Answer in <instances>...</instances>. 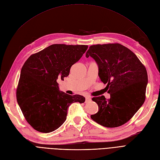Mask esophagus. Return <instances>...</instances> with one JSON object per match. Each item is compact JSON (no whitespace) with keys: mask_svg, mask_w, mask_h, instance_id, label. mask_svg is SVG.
I'll return each mask as SVG.
<instances>
[{"mask_svg":"<svg viewBox=\"0 0 160 160\" xmlns=\"http://www.w3.org/2000/svg\"><path fill=\"white\" fill-rule=\"evenodd\" d=\"M91 101V98L89 97H86V102H90Z\"/></svg>","mask_w":160,"mask_h":160,"instance_id":"esophagus-1","label":"esophagus"}]
</instances>
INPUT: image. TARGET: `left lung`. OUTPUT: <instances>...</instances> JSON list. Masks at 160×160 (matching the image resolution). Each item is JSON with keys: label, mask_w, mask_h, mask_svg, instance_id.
Returning a JSON list of instances; mask_svg holds the SVG:
<instances>
[{"label": "left lung", "mask_w": 160, "mask_h": 160, "mask_svg": "<svg viewBox=\"0 0 160 160\" xmlns=\"http://www.w3.org/2000/svg\"><path fill=\"white\" fill-rule=\"evenodd\" d=\"M97 62L98 76L107 83L110 98L104 96L92 100L98 112L91 118L106 127H118L130 120L145 100L148 75L145 67L131 50L118 43L96 44L89 47L86 57Z\"/></svg>", "instance_id": "1"}]
</instances>
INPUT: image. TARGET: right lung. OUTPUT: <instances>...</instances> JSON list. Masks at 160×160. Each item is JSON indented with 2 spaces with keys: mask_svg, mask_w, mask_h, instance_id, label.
I'll use <instances>...</instances> for the list:
<instances>
[{
  "mask_svg": "<svg viewBox=\"0 0 160 160\" xmlns=\"http://www.w3.org/2000/svg\"><path fill=\"white\" fill-rule=\"evenodd\" d=\"M87 45L52 44L32 54L21 70L16 91L19 106L29 124L41 132H52L65 122L69 106L85 102L81 95L60 91L58 79L69 75Z\"/></svg>",
  "mask_w": 160,
  "mask_h": 160,
  "instance_id": "add662e5",
  "label": "right lung"
}]
</instances>
